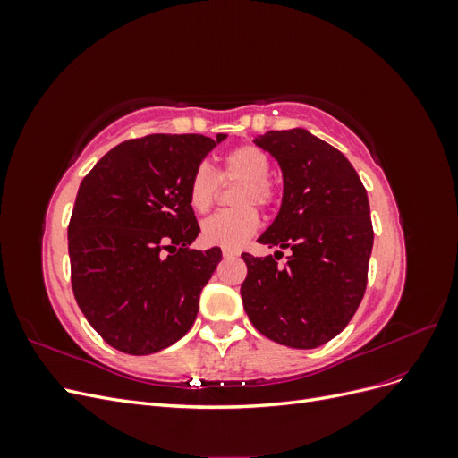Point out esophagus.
<instances>
[{
	"mask_svg": "<svg viewBox=\"0 0 458 458\" xmlns=\"http://www.w3.org/2000/svg\"><path fill=\"white\" fill-rule=\"evenodd\" d=\"M221 254H224V258H234V256H239V252L233 250V248H221Z\"/></svg>",
	"mask_w": 458,
	"mask_h": 458,
	"instance_id": "obj_1",
	"label": "esophagus"
}]
</instances>
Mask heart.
Returning a JSON list of instances; mask_svg holds the SVG:
<instances>
[{
  "label": "heart",
  "mask_w": 458,
  "mask_h": 458,
  "mask_svg": "<svg viewBox=\"0 0 458 458\" xmlns=\"http://www.w3.org/2000/svg\"><path fill=\"white\" fill-rule=\"evenodd\" d=\"M269 172L271 160L256 145H241L229 150L221 158L217 174L206 162L197 165L189 177L187 197L192 210L199 214L208 212L214 204L219 187L217 177L224 182H242L237 195V206L242 208L217 212L202 224V241L206 244L234 250L252 237L259 227V216L250 204L269 206L275 197V189L267 179Z\"/></svg>",
  "instance_id": "heart-1"
}]
</instances>
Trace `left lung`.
<instances>
[{
  "label": "left lung",
  "instance_id": "obj_1",
  "mask_svg": "<svg viewBox=\"0 0 458 458\" xmlns=\"http://www.w3.org/2000/svg\"><path fill=\"white\" fill-rule=\"evenodd\" d=\"M254 143L283 172L281 210L258 242L290 256L283 267L273 256L242 254L244 311L269 340L313 350L340 335L363 300L374 239L369 197L350 160L308 130L267 131Z\"/></svg>",
  "mask_w": 458,
  "mask_h": 458
}]
</instances>
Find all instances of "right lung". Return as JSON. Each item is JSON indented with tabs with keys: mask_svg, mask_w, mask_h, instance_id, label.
I'll return each mask as SVG.
<instances>
[{
	"mask_svg": "<svg viewBox=\"0 0 458 458\" xmlns=\"http://www.w3.org/2000/svg\"><path fill=\"white\" fill-rule=\"evenodd\" d=\"M225 137L155 133L123 141L81 182L68 225L72 290L81 313L113 348L157 353L195 323L221 250L189 248L200 227L187 187Z\"/></svg>",
	"mask_w": 458,
	"mask_h": 458,
	"instance_id": "right-lung-1",
	"label": "right lung"
}]
</instances>
